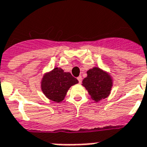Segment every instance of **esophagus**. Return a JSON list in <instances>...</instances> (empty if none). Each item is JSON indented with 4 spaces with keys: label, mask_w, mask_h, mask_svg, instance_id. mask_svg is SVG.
I'll return each mask as SVG.
<instances>
[{
    "label": "esophagus",
    "mask_w": 147,
    "mask_h": 147,
    "mask_svg": "<svg viewBox=\"0 0 147 147\" xmlns=\"http://www.w3.org/2000/svg\"><path fill=\"white\" fill-rule=\"evenodd\" d=\"M77 78H78V82H79V83L82 82V76H78V77Z\"/></svg>",
    "instance_id": "34e87169"
}]
</instances>
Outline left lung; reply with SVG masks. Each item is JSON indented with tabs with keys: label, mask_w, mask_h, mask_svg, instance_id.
<instances>
[{
	"label": "left lung",
	"mask_w": 147,
	"mask_h": 147,
	"mask_svg": "<svg viewBox=\"0 0 147 147\" xmlns=\"http://www.w3.org/2000/svg\"><path fill=\"white\" fill-rule=\"evenodd\" d=\"M88 76L82 81V85L87 89L94 101H99L107 98L111 93L112 79L109 74L98 67L89 69Z\"/></svg>",
	"instance_id": "1"
}]
</instances>
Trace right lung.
I'll list each match as a JSON object with an SVG mask.
<instances>
[{
    "mask_svg": "<svg viewBox=\"0 0 147 147\" xmlns=\"http://www.w3.org/2000/svg\"><path fill=\"white\" fill-rule=\"evenodd\" d=\"M78 82L69 72H65L60 68H55L53 71L44 75L41 82L43 94L55 102H60L65 98L71 86Z\"/></svg>",
    "mask_w": 147,
    "mask_h": 147,
    "instance_id": "right-lung-1",
    "label": "right lung"
}]
</instances>
